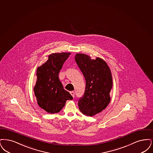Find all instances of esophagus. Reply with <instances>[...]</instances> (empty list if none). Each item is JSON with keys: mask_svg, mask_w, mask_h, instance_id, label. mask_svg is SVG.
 Listing matches in <instances>:
<instances>
[{"mask_svg": "<svg viewBox=\"0 0 153 153\" xmlns=\"http://www.w3.org/2000/svg\"><path fill=\"white\" fill-rule=\"evenodd\" d=\"M70 94H71V95H72V97H73V98H74V96H75V93H74V91H71Z\"/></svg>", "mask_w": 153, "mask_h": 153, "instance_id": "obj_1", "label": "esophagus"}]
</instances>
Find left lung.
I'll return each instance as SVG.
<instances>
[{
  "label": "left lung",
  "instance_id": "8db88e82",
  "mask_svg": "<svg viewBox=\"0 0 153 153\" xmlns=\"http://www.w3.org/2000/svg\"><path fill=\"white\" fill-rule=\"evenodd\" d=\"M75 60L86 80L85 92L78 103L79 108L84 115L93 117L110 103L111 72L106 62L99 57L91 59L86 54L76 53Z\"/></svg>",
  "mask_w": 153,
  "mask_h": 153
}]
</instances>
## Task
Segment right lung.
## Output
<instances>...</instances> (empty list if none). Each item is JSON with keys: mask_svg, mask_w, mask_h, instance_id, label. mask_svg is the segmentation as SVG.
Segmentation results:
<instances>
[{"mask_svg": "<svg viewBox=\"0 0 153 153\" xmlns=\"http://www.w3.org/2000/svg\"><path fill=\"white\" fill-rule=\"evenodd\" d=\"M70 53H53L37 68V79L33 91L39 106L48 113H58L73 97L65 90L58 75Z\"/></svg>", "mask_w": 153, "mask_h": 153, "instance_id": "obj_1", "label": "right lung"}]
</instances>
